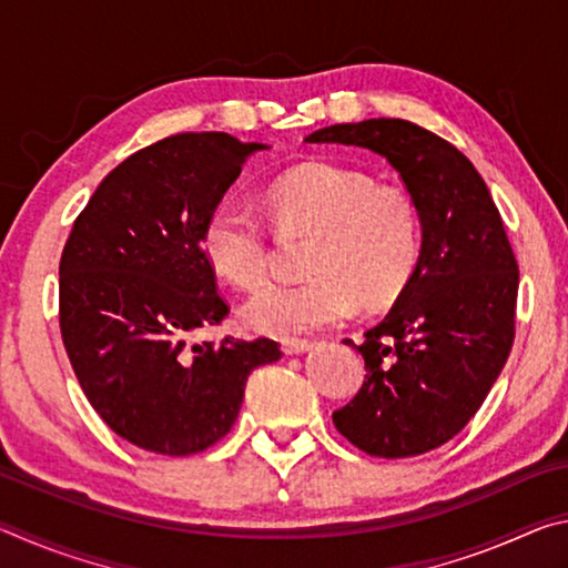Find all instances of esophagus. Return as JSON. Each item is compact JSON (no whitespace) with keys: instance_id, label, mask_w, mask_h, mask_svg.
I'll list each match as a JSON object with an SVG mask.
<instances>
[{"instance_id":"obj_1","label":"esophagus","mask_w":568,"mask_h":568,"mask_svg":"<svg viewBox=\"0 0 568 568\" xmlns=\"http://www.w3.org/2000/svg\"><path fill=\"white\" fill-rule=\"evenodd\" d=\"M313 341H285L283 343V351H285V355H297V353H307V351H313Z\"/></svg>"}]
</instances>
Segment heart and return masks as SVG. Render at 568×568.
Instances as JSON below:
<instances>
[{
	"label": "heart",
	"instance_id": "obj_1",
	"mask_svg": "<svg viewBox=\"0 0 568 568\" xmlns=\"http://www.w3.org/2000/svg\"><path fill=\"white\" fill-rule=\"evenodd\" d=\"M275 223L313 240L301 281L257 287L240 307L250 331L295 338L348 318L353 305L381 307L406 291L423 253V217L410 192L378 187L361 170L307 162L275 178L265 192ZM210 267L237 287L267 273V235L253 210L223 200L203 225Z\"/></svg>",
	"mask_w": 568,
	"mask_h": 568
}]
</instances>
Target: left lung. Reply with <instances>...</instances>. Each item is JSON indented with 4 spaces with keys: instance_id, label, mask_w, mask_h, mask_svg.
I'll use <instances>...</instances> for the list:
<instances>
[{
    "instance_id": "1",
    "label": "left lung",
    "mask_w": 568,
    "mask_h": 568,
    "mask_svg": "<svg viewBox=\"0 0 568 568\" xmlns=\"http://www.w3.org/2000/svg\"><path fill=\"white\" fill-rule=\"evenodd\" d=\"M305 142L386 158L420 207V263L355 345L365 381L333 413L335 428L368 456H420L464 430L511 353L518 263L501 215L464 152L408 120L331 124Z\"/></svg>"
}]
</instances>
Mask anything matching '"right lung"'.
Here are the masks:
<instances>
[{"label": "right lung", "mask_w": 568, "mask_h": 568, "mask_svg": "<svg viewBox=\"0 0 568 568\" xmlns=\"http://www.w3.org/2000/svg\"><path fill=\"white\" fill-rule=\"evenodd\" d=\"M261 142L182 132L134 152L77 215L60 261V331L84 396L114 434L162 456L217 444L271 338L195 343L230 313L203 225Z\"/></svg>", "instance_id": "add662e5"}]
</instances>
